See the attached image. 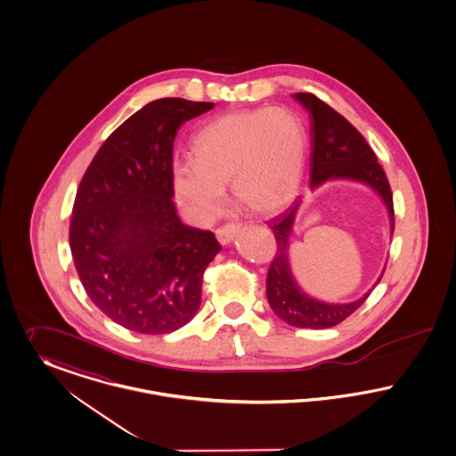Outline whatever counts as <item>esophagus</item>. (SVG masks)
<instances>
[{"mask_svg":"<svg viewBox=\"0 0 456 456\" xmlns=\"http://www.w3.org/2000/svg\"><path fill=\"white\" fill-rule=\"evenodd\" d=\"M238 229H240V224L229 222V224H225V225L218 227V229L215 231V234H216V240H218L220 244H229V242L234 240V236H236Z\"/></svg>","mask_w":456,"mask_h":456,"instance_id":"esophagus-1","label":"esophagus"}]
</instances>
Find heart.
<instances>
[{
    "instance_id": "b5f03b06",
    "label": "heart",
    "mask_w": 456,
    "mask_h": 456,
    "mask_svg": "<svg viewBox=\"0 0 456 456\" xmlns=\"http://www.w3.org/2000/svg\"><path fill=\"white\" fill-rule=\"evenodd\" d=\"M306 131L286 108L229 111L203 126L191 141V161L172 168L177 203L200 224L224 212V188L255 214L286 207L299 188Z\"/></svg>"
}]
</instances>
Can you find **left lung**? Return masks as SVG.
<instances>
[{"label": "left lung", "instance_id": "1", "mask_svg": "<svg viewBox=\"0 0 456 456\" xmlns=\"http://www.w3.org/2000/svg\"><path fill=\"white\" fill-rule=\"evenodd\" d=\"M297 100L310 115V186L317 188L327 179H349L363 183L382 198L391 218V234L395 232V208L389 181L377 163L374 150L367 144L348 120L334 108L323 103L312 93H296ZM299 200L284 214L272 220L270 229L277 241V253L267 273V299L270 308L281 321L301 329H327L346 321L356 312L372 289L360 299L345 305L323 303L305 295L296 284L289 265V234L293 231ZM386 270V268H384ZM384 273V272H382ZM382 275L377 279L380 282Z\"/></svg>", "mask_w": 456, "mask_h": 456}]
</instances>
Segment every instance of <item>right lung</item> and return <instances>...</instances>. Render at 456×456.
Masks as SVG:
<instances>
[{"mask_svg": "<svg viewBox=\"0 0 456 456\" xmlns=\"http://www.w3.org/2000/svg\"><path fill=\"white\" fill-rule=\"evenodd\" d=\"M214 103L163 98L108 135L77 188L69 241L91 301L118 325L168 334L201 303L203 273L222 246L181 222L172 201L177 129Z\"/></svg>", "mask_w": 456, "mask_h": 456, "instance_id": "right-lung-1", "label": "right lung"}]
</instances>
